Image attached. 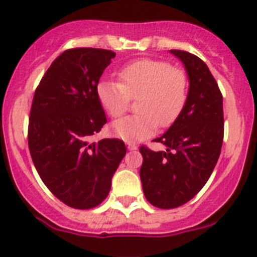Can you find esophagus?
I'll return each mask as SVG.
<instances>
[{"label": "esophagus", "instance_id": "1", "mask_svg": "<svg viewBox=\"0 0 257 257\" xmlns=\"http://www.w3.org/2000/svg\"><path fill=\"white\" fill-rule=\"evenodd\" d=\"M126 145H127V148L130 149V151H135V149H138V145L134 144V143L131 142H126Z\"/></svg>", "mask_w": 257, "mask_h": 257}]
</instances>
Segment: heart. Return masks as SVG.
<instances>
[{
  "mask_svg": "<svg viewBox=\"0 0 257 257\" xmlns=\"http://www.w3.org/2000/svg\"><path fill=\"white\" fill-rule=\"evenodd\" d=\"M119 83L103 79L97 83V100L110 117L124 113L130 99H138L135 110L113 122L112 133L126 142H139L176 121L187 104L189 77L180 67L167 61L143 59L122 68Z\"/></svg>",
  "mask_w": 257,
  "mask_h": 257,
  "instance_id": "b5f03b06",
  "label": "heart"
}]
</instances>
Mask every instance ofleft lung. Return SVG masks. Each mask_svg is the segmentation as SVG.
Masks as SVG:
<instances>
[{
	"instance_id": "8db88e82",
	"label": "left lung",
	"mask_w": 257,
	"mask_h": 257,
	"mask_svg": "<svg viewBox=\"0 0 257 257\" xmlns=\"http://www.w3.org/2000/svg\"><path fill=\"white\" fill-rule=\"evenodd\" d=\"M189 77V94L183 112L154 142L166 151L140 147L143 190L149 203L175 208L187 203L205 187L221 152L224 139L222 95L203 60L188 51L171 50Z\"/></svg>"
}]
</instances>
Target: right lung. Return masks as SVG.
I'll return each instance as SVG.
<instances>
[{"label": "right lung", "mask_w": 257, "mask_h": 257, "mask_svg": "<svg viewBox=\"0 0 257 257\" xmlns=\"http://www.w3.org/2000/svg\"><path fill=\"white\" fill-rule=\"evenodd\" d=\"M114 56L104 49L65 50L46 70L32 101V161L50 192L78 210L96 207L106 198L126 154L119 139L88 142L106 123L96 86Z\"/></svg>", "instance_id": "right-lung-1"}]
</instances>
